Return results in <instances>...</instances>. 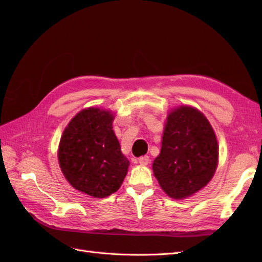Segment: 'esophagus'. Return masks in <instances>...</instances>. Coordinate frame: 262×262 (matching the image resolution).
<instances>
[{
    "label": "esophagus",
    "mask_w": 262,
    "mask_h": 262,
    "mask_svg": "<svg viewBox=\"0 0 262 262\" xmlns=\"http://www.w3.org/2000/svg\"><path fill=\"white\" fill-rule=\"evenodd\" d=\"M139 163L141 164V165H143V166H146V165H148V163H149V156H141L140 158H139Z\"/></svg>",
    "instance_id": "1"
}]
</instances>
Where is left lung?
<instances>
[{"label":"left lung","instance_id":"1","mask_svg":"<svg viewBox=\"0 0 262 262\" xmlns=\"http://www.w3.org/2000/svg\"><path fill=\"white\" fill-rule=\"evenodd\" d=\"M217 164V140L207 117L189 105L170 109L152 166L163 191L175 200L193 195L211 181Z\"/></svg>","mask_w":262,"mask_h":262}]
</instances>
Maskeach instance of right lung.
Here are the masks:
<instances>
[{
    "label": "right lung",
    "mask_w": 262,
    "mask_h": 262,
    "mask_svg": "<svg viewBox=\"0 0 262 262\" xmlns=\"http://www.w3.org/2000/svg\"><path fill=\"white\" fill-rule=\"evenodd\" d=\"M112 110L89 107L71 119L62 133L58 161L74 189L93 198H106L121 187L130 162L113 130Z\"/></svg>",
    "instance_id": "right-lung-1"
}]
</instances>
